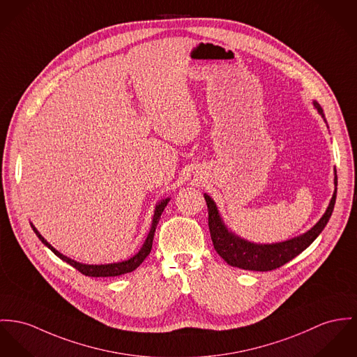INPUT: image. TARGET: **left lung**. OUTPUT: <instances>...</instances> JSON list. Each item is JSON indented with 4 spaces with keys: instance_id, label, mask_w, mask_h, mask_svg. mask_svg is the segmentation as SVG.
<instances>
[{
    "instance_id": "obj_1",
    "label": "left lung",
    "mask_w": 357,
    "mask_h": 357,
    "mask_svg": "<svg viewBox=\"0 0 357 357\" xmlns=\"http://www.w3.org/2000/svg\"><path fill=\"white\" fill-rule=\"evenodd\" d=\"M314 106L325 118L322 107L318 103H314ZM334 183H335V190L331 197L329 208L326 209L322 219L319 220L308 232L303 234L302 236L294 238L287 242L275 243V245H255L231 234L220 219L219 212L213 199L205 194V201L208 205V215H209L208 224H209L211 238H212L215 250L228 265L241 268L245 271L269 272L285 265L287 262L294 259L296 255H299L302 251L310 246L317 239V236L322 232V229L326 227L335 204L337 172H335Z\"/></svg>"
}]
</instances>
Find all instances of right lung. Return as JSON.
Listing matches in <instances>:
<instances>
[{
  "label": "right lung",
  "mask_w": 357,
  "mask_h": 357,
  "mask_svg": "<svg viewBox=\"0 0 357 357\" xmlns=\"http://www.w3.org/2000/svg\"><path fill=\"white\" fill-rule=\"evenodd\" d=\"M167 202H168V199H163L156 206L155 216H153V221H152V228H151V231L148 234V238H146L144 246L141 247V250L138 251L133 258H130L128 261H123V262H118V264H110V265H84V264H80V262H76V261L62 255L61 252H58L55 250L54 247L49 245L43 239V236L36 231V228L33 225H32V229L38 235V238L42 241V243H45L46 246L49 247L56 257H59L62 261H65L69 265H72L75 269H77L82 275H88V277H115V275H125V273L133 272L135 269H137L138 266L142 264V261L149 255L151 248H152V243H153L155 231H156V227H158V222L160 220V216H162V213H163V211H165V208L167 206Z\"/></svg>",
  "instance_id": "1"
}]
</instances>
